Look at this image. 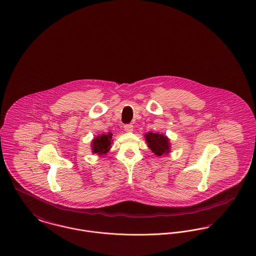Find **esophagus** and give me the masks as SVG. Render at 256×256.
Instances as JSON below:
<instances>
[{
    "label": "esophagus",
    "instance_id": "esophagus-1",
    "mask_svg": "<svg viewBox=\"0 0 256 256\" xmlns=\"http://www.w3.org/2000/svg\"><path fill=\"white\" fill-rule=\"evenodd\" d=\"M124 130H126V132H132L134 130V126L130 124H126V126H124Z\"/></svg>",
    "mask_w": 256,
    "mask_h": 256
}]
</instances>
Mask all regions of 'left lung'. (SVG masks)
Here are the masks:
<instances>
[{"label":"left lung","instance_id":"obj_1","mask_svg":"<svg viewBox=\"0 0 256 256\" xmlns=\"http://www.w3.org/2000/svg\"><path fill=\"white\" fill-rule=\"evenodd\" d=\"M145 138L149 148L155 155H166L170 152V141L164 134L148 132Z\"/></svg>","mask_w":256,"mask_h":256}]
</instances>
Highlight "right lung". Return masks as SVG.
I'll return each instance as SVG.
<instances>
[{"label":"right lung","instance_id":"right-lung-1","mask_svg":"<svg viewBox=\"0 0 256 256\" xmlns=\"http://www.w3.org/2000/svg\"><path fill=\"white\" fill-rule=\"evenodd\" d=\"M112 134L109 132L108 134H101L92 140V151L94 153H98L99 155L106 154L111 146L112 143Z\"/></svg>","mask_w":256,"mask_h":256}]
</instances>
